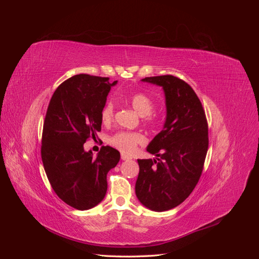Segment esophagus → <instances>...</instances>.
I'll list each match as a JSON object with an SVG mask.
<instances>
[{"mask_svg": "<svg viewBox=\"0 0 259 259\" xmlns=\"http://www.w3.org/2000/svg\"><path fill=\"white\" fill-rule=\"evenodd\" d=\"M121 159H122L123 161H127V160H131L132 158H131V156L126 155V154H124V153H122V154H121Z\"/></svg>", "mask_w": 259, "mask_h": 259, "instance_id": "obj_1", "label": "esophagus"}]
</instances>
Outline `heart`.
Returning a JSON list of instances; mask_svg holds the SVG:
<instances>
[{
    "instance_id": "heart-1",
    "label": "heart",
    "mask_w": 259,
    "mask_h": 259,
    "mask_svg": "<svg viewBox=\"0 0 259 259\" xmlns=\"http://www.w3.org/2000/svg\"><path fill=\"white\" fill-rule=\"evenodd\" d=\"M128 101L134 110L143 116V120L148 124H154L156 119L152 113L153 101L143 93H135L130 96ZM114 115V106L112 101H108L101 110L100 117L104 124L111 123ZM145 143L144 136L137 132H117L110 137L109 144L125 153H131L138 145Z\"/></svg>"
}]
</instances>
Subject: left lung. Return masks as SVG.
<instances>
[{"mask_svg": "<svg viewBox=\"0 0 259 259\" xmlns=\"http://www.w3.org/2000/svg\"><path fill=\"white\" fill-rule=\"evenodd\" d=\"M142 81L163 89L166 119L147 147L156 158L137 160L135 192L147 208L164 211L183 203L197 186L208 149V126L204 109L189 84L174 75Z\"/></svg>", "mask_w": 259, "mask_h": 259, "instance_id": "1", "label": "left lung"}]
</instances>
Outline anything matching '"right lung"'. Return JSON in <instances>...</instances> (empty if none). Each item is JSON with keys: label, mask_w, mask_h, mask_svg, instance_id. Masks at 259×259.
Here are the masks:
<instances>
[{"label": "right lung", "mask_w": 259, "mask_h": 259, "mask_svg": "<svg viewBox=\"0 0 259 259\" xmlns=\"http://www.w3.org/2000/svg\"><path fill=\"white\" fill-rule=\"evenodd\" d=\"M116 82L90 74L70 77L53 94L45 115V173L58 197L76 209H90L104 200L108 171L120 161V152L112 147H101L96 158L84 150L86 140L101 131L100 113Z\"/></svg>", "instance_id": "1"}]
</instances>
